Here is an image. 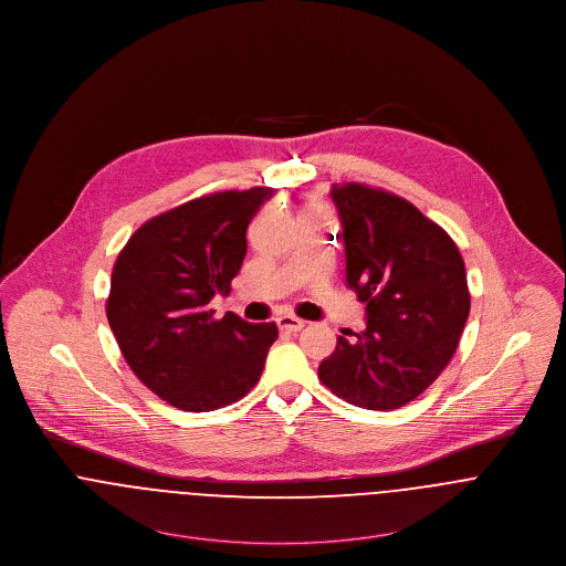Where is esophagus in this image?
Returning <instances> with one entry per match:
<instances>
[{
    "instance_id": "esophagus-1",
    "label": "esophagus",
    "mask_w": 566,
    "mask_h": 566,
    "mask_svg": "<svg viewBox=\"0 0 566 566\" xmlns=\"http://www.w3.org/2000/svg\"><path fill=\"white\" fill-rule=\"evenodd\" d=\"M276 324H279V328H281L283 333H298V331H303V326H305L303 319L292 317V315H281V317L276 319Z\"/></svg>"
}]
</instances>
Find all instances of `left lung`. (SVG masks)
Wrapping results in <instances>:
<instances>
[{
	"instance_id": "1",
	"label": "left lung",
	"mask_w": 566,
	"mask_h": 566,
	"mask_svg": "<svg viewBox=\"0 0 566 566\" xmlns=\"http://www.w3.org/2000/svg\"><path fill=\"white\" fill-rule=\"evenodd\" d=\"M346 281L365 303V331L337 337L319 380L369 411L400 409L454 357L469 317L464 261L417 207L365 184H335ZM348 335V331L344 333Z\"/></svg>"
}]
</instances>
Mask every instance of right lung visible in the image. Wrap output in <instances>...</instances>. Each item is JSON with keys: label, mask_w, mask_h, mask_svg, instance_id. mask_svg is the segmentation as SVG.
I'll list each match as a JSON object with an SVG mask.
<instances>
[{"label": "right lung", "mask_w": 566, "mask_h": 566, "mask_svg": "<svg viewBox=\"0 0 566 566\" xmlns=\"http://www.w3.org/2000/svg\"><path fill=\"white\" fill-rule=\"evenodd\" d=\"M272 188L227 190L147 220L118 253L105 313L132 371L188 412L244 398L279 331L209 307L247 255V229Z\"/></svg>", "instance_id": "add662e5"}]
</instances>
